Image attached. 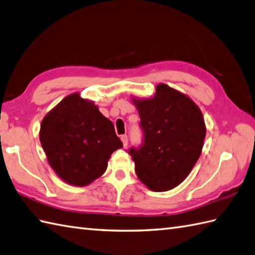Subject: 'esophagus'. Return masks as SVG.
I'll return each mask as SVG.
<instances>
[{
	"label": "esophagus",
	"instance_id": "esophagus-1",
	"mask_svg": "<svg viewBox=\"0 0 255 255\" xmlns=\"http://www.w3.org/2000/svg\"><path fill=\"white\" fill-rule=\"evenodd\" d=\"M121 140H122V143H123V146L127 147V146H128V135H122V136H121Z\"/></svg>",
	"mask_w": 255,
	"mask_h": 255
}]
</instances>
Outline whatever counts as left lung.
I'll list each match as a JSON object with an SVG mask.
<instances>
[{
	"label": "left lung",
	"instance_id": "8db88e82",
	"mask_svg": "<svg viewBox=\"0 0 255 255\" xmlns=\"http://www.w3.org/2000/svg\"><path fill=\"white\" fill-rule=\"evenodd\" d=\"M144 133L143 144L128 154L138 179L154 192L169 191L188 177L199 159L206 128L188 96L159 84L152 98L133 99Z\"/></svg>",
	"mask_w": 255,
	"mask_h": 255
}]
</instances>
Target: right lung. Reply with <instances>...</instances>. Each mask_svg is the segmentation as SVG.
Instances as JSON below:
<instances>
[{"label":"right lung","instance_id":"add662e5","mask_svg":"<svg viewBox=\"0 0 255 255\" xmlns=\"http://www.w3.org/2000/svg\"><path fill=\"white\" fill-rule=\"evenodd\" d=\"M40 143L48 162L66 183L85 186L103 175L122 142L93 101L67 96L43 118Z\"/></svg>","mask_w":255,"mask_h":255}]
</instances>
